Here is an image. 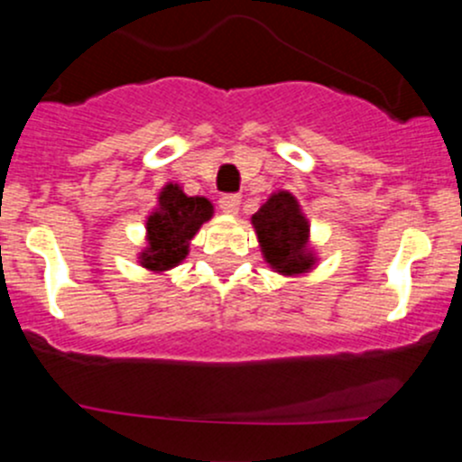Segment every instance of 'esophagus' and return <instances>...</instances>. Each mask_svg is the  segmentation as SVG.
Wrapping results in <instances>:
<instances>
[{
	"mask_svg": "<svg viewBox=\"0 0 462 462\" xmlns=\"http://www.w3.org/2000/svg\"><path fill=\"white\" fill-rule=\"evenodd\" d=\"M218 205H221V209L226 214H236L241 208V197L239 194H226V197H221Z\"/></svg>",
	"mask_w": 462,
	"mask_h": 462,
	"instance_id": "34e87169",
	"label": "esophagus"
}]
</instances>
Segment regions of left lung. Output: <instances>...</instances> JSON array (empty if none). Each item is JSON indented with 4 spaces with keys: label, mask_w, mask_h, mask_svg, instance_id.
<instances>
[{
    "label": "left lung",
    "mask_w": 462,
    "mask_h": 462,
    "mask_svg": "<svg viewBox=\"0 0 462 462\" xmlns=\"http://www.w3.org/2000/svg\"><path fill=\"white\" fill-rule=\"evenodd\" d=\"M263 261L283 277H304L318 265L310 223L288 189H277L250 218Z\"/></svg>",
    "instance_id": "1"
}]
</instances>
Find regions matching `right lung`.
Wrapping results in <instances>:
<instances>
[{
  "label": "right lung",
  "mask_w": 462,
  "mask_h": 462,
  "mask_svg": "<svg viewBox=\"0 0 462 462\" xmlns=\"http://www.w3.org/2000/svg\"><path fill=\"white\" fill-rule=\"evenodd\" d=\"M212 217L214 205L208 199L188 197L179 183H167L144 218V248L138 253V263L156 274L183 263L189 241Z\"/></svg>",
  "instance_id": "1"
}]
</instances>
